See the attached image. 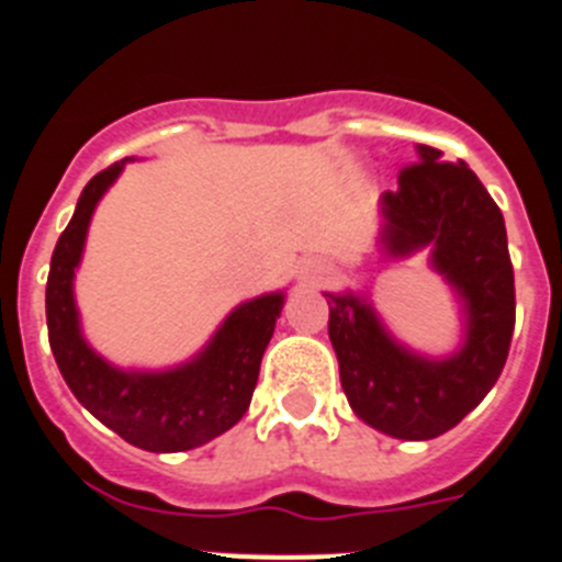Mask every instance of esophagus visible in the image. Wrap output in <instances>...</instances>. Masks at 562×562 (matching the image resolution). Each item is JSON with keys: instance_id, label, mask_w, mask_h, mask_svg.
I'll return each instance as SVG.
<instances>
[{"instance_id": "34e87169", "label": "esophagus", "mask_w": 562, "mask_h": 562, "mask_svg": "<svg viewBox=\"0 0 562 562\" xmlns=\"http://www.w3.org/2000/svg\"><path fill=\"white\" fill-rule=\"evenodd\" d=\"M329 276V267L324 265V261H310L304 270V281H310V284H317V281H324V278Z\"/></svg>"}]
</instances>
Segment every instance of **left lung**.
<instances>
[{"mask_svg":"<svg viewBox=\"0 0 562 562\" xmlns=\"http://www.w3.org/2000/svg\"><path fill=\"white\" fill-rule=\"evenodd\" d=\"M419 162L380 196L376 247L385 258L430 252V267L456 292L461 346L428 357L396 340L369 292H324L340 385L366 425L394 439L448 434L490 394L515 329V276L498 205L464 160L416 146Z\"/></svg>","mask_w":562,"mask_h":562,"instance_id":"left-lung-1","label":"left lung"}]
</instances>
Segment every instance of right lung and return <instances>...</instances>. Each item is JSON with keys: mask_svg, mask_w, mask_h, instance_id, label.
<instances>
[{"mask_svg": "<svg viewBox=\"0 0 562 562\" xmlns=\"http://www.w3.org/2000/svg\"><path fill=\"white\" fill-rule=\"evenodd\" d=\"M128 160L134 157L114 162L87 182L53 250L47 276L49 349L69 391L109 430L148 453H182L207 445L247 414L261 357L284 310V292H267L238 304L205 349L173 369H117L98 355L81 331L76 270L92 213Z\"/></svg>", "mask_w": 562, "mask_h": 562, "instance_id": "obj_1", "label": "right lung"}]
</instances>
